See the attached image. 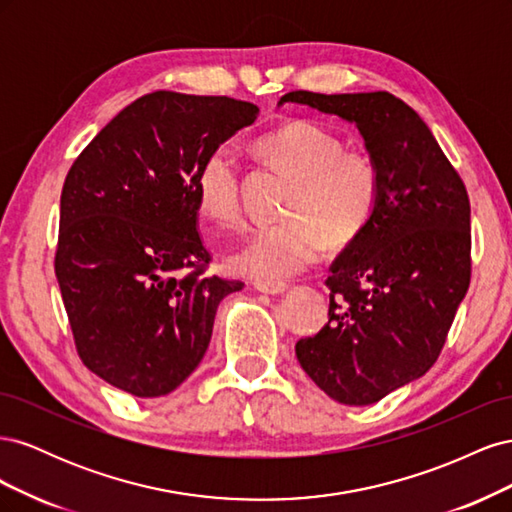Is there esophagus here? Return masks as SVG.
Listing matches in <instances>:
<instances>
[{"label":"esophagus","instance_id":"esophagus-1","mask_svg":"<svg viewBox=\"0 0 512 512\" xmlns=\"http://www.w3.org/2000/svg\"><path fill=\"white\" fill-rule=\"evenodd\" d=\"M254 286L258 292H265V294H282L288 290L286 282H256Z\"/></svg>","mask_w":512,"mask_h":512}]
</instances>
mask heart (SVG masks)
Instances as JSON below:
<instances>
[{"mask_svg":"<svg viewBox=\"0 0 512 512\" xmlns=\"http://www.w3.org/2000/svg\"><path fill=\"white\" fill-rule=\"evenodd\" d=\"M269 168L292 179L277 224L254 230L230 256L237 273L277 282L303 271L324 245L346 247L374 218L380 168L365 149H348L344 138L314 121H294L260 136L254 145ZM196 205L213 224L230 228L243 220L241 168L228 149H213L200 162Z\"/></svg>","mask_w":512,"mask_h":512,"instance_id":"heart-1","label":"heart"}]
</instances>
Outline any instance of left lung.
I'll return each mask as SVG.
<instances>
[{
    "label": "left lung",
    "instance_id": "left-lung-1",
    "mask_svg": "<svg viewBox=\"0 0 512 512\" xmlns=\"http://www.w3.org/2000/svg\"><path fill=\"white\" fill-rule=\"evenodd\" d=\"M356 123L380 168L367 228L327 277L329 322L299 339L305 374L331 399L369 406L438 361L472 275L470 198L436 138L389 91L280 98Z\"/></svg>",
    "mask_w": 512,
    "mask_h": 512
}]
</instances>
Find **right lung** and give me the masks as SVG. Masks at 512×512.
Segmentation results:
<instances>
[{
  "label": "right lung",
  "mask_w": 512,
  "mask_h": 512,
  "mask_svg": "<svg viewBox=\"0 0 512 512\" xmlns=\"http://www.w3.org/2000/svg\"><path fill=\"white\" fill-rule=\"evenodd\" d=\"M256 117L252 102L153 91L70 166L55 275L76 352L104 382L162 397L203 361L220 301L243 282L205 273L194 177Z\"/></svg>",
  "instance_id": "right-lung-1"
}]
</instances>
